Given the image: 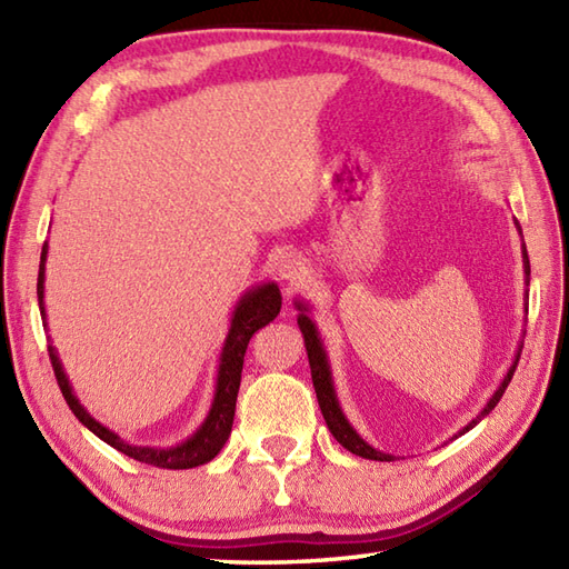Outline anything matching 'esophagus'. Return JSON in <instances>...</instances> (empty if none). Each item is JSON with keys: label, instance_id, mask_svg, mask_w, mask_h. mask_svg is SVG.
Segmentation results:
<instances>
[{"label": "esophagus", "instance_id": "esophagus-1", "mask_svg": "<svg viewBox=\"0 0 569 569\" xmlns=\"http://www.w3.org/2000/svg\"><path fill=\"white\" fill-rule=\"evenodd\" d=\"M276 273H278V278H281V281L293 286V283L300 281V278H303L306 263H303V259L298 257V253H283V257L276 261Z\"/></svg>", "mask_w": 569, "mask_h": 569}]
</instances>
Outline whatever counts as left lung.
I'll list each match as a JSON object with an SVG mask.
<instances>
[{
	"instance_id": "obj_1",
	"label": "left lung",
	"mask_w": 569,
	"mask_h": 569,
	"mask_svg": "<svg viewBox=\"0 0 569 569\" xmlns=\"http://www.w3.org/2000/svg\"><path fill=\"white\" fill-rule=\"evenodd\" d=\"M516 222V229L518 234H521V241H523V232H521V224ZM521 253H523V273H526V298H528V283H530V261H528V251H526V244H521ZM293 306L298 310V328L300 332H303V342H306V352H308V361H310V373H312V386H316V393H318V403H320V410H322V418L325 422H328V428L332 432V438L340 442L345 450H349L352 455H359L365 459H377V462H391V459H396V455L391 452H381L377 450V447L369 445L361 435L355 430L352 422H349V418L345 416V410L340 406V398H337V391H335V381H332V367H330V357H328V349H325V342H322V335L318 330L316 320H312L310 316V306L306 303V300L296 298ZM526 312H528V303H526ZM521 349H523V342H518V349L513 355V361L509 371L503 373L501 383L497 386V391L491 393L489 401L485 403V408L479 410V413L471 418L467 426L462 430H457L450 440L459 438V435L469 432L471 428L477 426V422L485 420L493 408H497V403L501 401V396L506 391V386L511 383L513 379V371H516V365L518 359H521Z\"/></svg>"
}]
</instances>
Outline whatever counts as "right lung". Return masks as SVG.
<instances>
[{
  "label": "right lung",
  "mask_w": 569,
  "mask_h": 569,
  "mask_svg": "<svg viewBox=\"0 0 569 569\" xmlns=\"http://www.w3.org/2000/svg\"><path fill=\"white\" fill-rule=\"evenodd\" d=\"M46 259H48V241L41 251V263H39V308L43 318V328L48 330L46 322V303H43V283H46ZM281 291H278L276 281H263L259 286L247 288L244 293L239 296L237 306L232 310V318H229V330L224 337L222 352H220V365H217V379H214V396L208 416L198 426V430L188 435L183 442L171 445V447H151V445H131L124 438H119L114 430L102 426L100 420H94L88 408H84L76 391H72L68 373L63 369V361L58 357V349L53 342L48 345V355H51V365L56 371V379L60 391H63L66 401L72 413L82 422L90 432L98 435L102 442H107L114 450L122 455L139 459L143 465H153L161 469H192L200 465H208L210 459L217 457L222 450L229 432H232V420H234V406H237V393H239V381H241V367H244V352L251 340V335L266 328L278 312H281ZM51 340V337H48Z\"/></svg>",
  "instance_id": "obj_1"
}]
</instances>
